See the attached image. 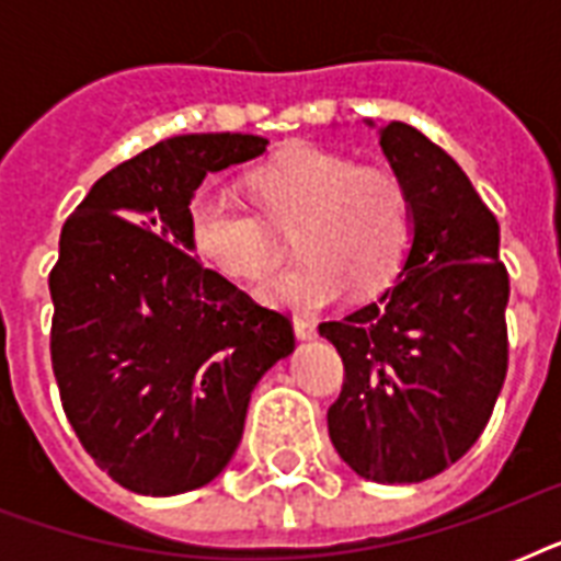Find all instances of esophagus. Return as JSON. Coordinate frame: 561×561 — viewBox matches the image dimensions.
Instances as JSON below:
<instances>
[{"label": "esophagus", "instance_id": "1", "mask_svg": "<svg viewBox=\"0 0 561 561\" xmlns=\"http://www.w3.org/2000/svg\"><path fill=\"white\" fill-rule=\"evenodd\" d=\"M294 332H297L299 341H314L317 323L314 320H308V317H294Z\"/></svg>", "mask_w": 561, "mask_h": 561}]
</instances>
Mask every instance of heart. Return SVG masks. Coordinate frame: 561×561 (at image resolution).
Listing matches in <instances>:
<instances>
[{
	"instance_id": "1",
	"label": "heart",
	"mask_w": 561,
	"mask_h": 561,
	"mask_svg": "<svg viewBox=\"0 0 561 561\" xmlns=\"http://www.w3.org/2000/svg\"><path fill=\"white\" fill-rule=\"evenodd\" d=\"M264 215L297 229V267L267 276L259 297L294 311H320L355 285L375 294L399 273L413 241L410 194L392 171L350 157L297 148L253 174ZM188 236L201 259L232 279H255L276 259L267 220L229 186H203L188 203Z\"/></svg>"
}]
</instances>
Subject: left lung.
Instances as JSON below:
<instances>
[{
  "instance_id": "1",
  "label": "left lung",
  "mask_w": 561,
  "mask_h": 561,
  "mask_svg": "<svg viewBox=\"0 0 561 561\" xmlns=\"http://www.w3.org/2000/svg\"><path fill=\"white\" fill-rule=\"evenodd\" d=\"M375 130L410 194L413 241L378 302L320 323L346 367L329 436L360 478L422 483L460 460L492 416L510 276L495 215L460 165L404 122Z\"/></svg>"
}]
</instances>
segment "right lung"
Masks as SVG:
<instances>
[{
    "label": "right lung",
    "instance_id": "obj_1",
    "mask_svg": "<svg viewBox=\"0 0 561 561\" xmlns=\"http://www.w3.org/2000/svg\"><path fill=\"white\" fill-rule=\"evenodd\" d=\"M267 151L253 134H186L122 162L60 232L51 367L75 434L130 492L218 478L262 375L294 352L288 317L194 259L188 203L206 174Z\"/></svg>",
    "mask_w": 561,
    "mask_h": 561
}]
</instances>
